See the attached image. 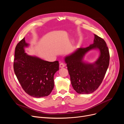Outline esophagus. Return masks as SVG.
I'll use <instances>...</instances> for the list:
<instances>
[{"label":"esophagus","instance_id":"34e87169","mask_svg":"<svg viewBox=\"0 0 124 124\" xmlns=\"http://www.w3.org/2000/svg\"><path fill=\"white\" fill-rule=\"evenodd\" d=\"M59 66H60V68H63V67H65V64H64V63L61 62V63H60Z\"/></svg>","mask_w":124,"mask_h":124}]
</instances>
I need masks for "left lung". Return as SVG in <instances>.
I'll return each instance as SVG.
<instances>
[{
	"label": "left lung",
	"instance_id": "left-lung-1",
	"mask_svg": "<svg viewBox=\"0 0 124 124\" xmlns=\"http://www.w3.org/2000/svg\"><path fill=\"white\" fill-rule=\"evenodd\" d=\"M93 48L100 51L99 59L93 64L84 63L82 61L83 56ZM65 61L73 89L79 94H89L99 88L105 76L109 62L108 49L103 39L94 35L93 44L78 49L65 58Z\"/></svg>",
	"mask_w": 124,
	"mask_h": 124
}]
</instances>
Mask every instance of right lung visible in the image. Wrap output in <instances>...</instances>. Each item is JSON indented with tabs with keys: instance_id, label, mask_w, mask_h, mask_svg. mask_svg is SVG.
I'll use <instances>...</instances> for the list:
<instances>
[{
	"instance_id": "right-lung-1",
	"label": "right lung",
	"mask_w": 124,
	"mask_h": 124,
	"mask_svg": "<svg viewBox=\"0 0 124 124\" xmlns=\"http://www.w3.org/2000/svg\"><path fill=\"white\" fill-rule=\"evenodd\" d=\"M24 39L19 41L16 47L15 74L27 94L37 98L47 96L54 88V75L59 70V61L48 62L27 55L24 47L29 45Z\"/></svg>"
}]
</instances>
